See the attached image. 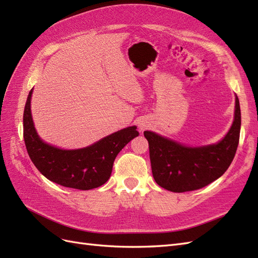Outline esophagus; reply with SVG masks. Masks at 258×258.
I'll return each instance as SVG.
<instances>
[{
	"label": "esophagus",
	"instance_id": "obj_1",
	"mask_svg": "<svg viewBox=\"0 0 258 258\" xmlns=\"http://www.w3.org/2000/svg\"><path fill=\"white\" fill-rule=\"evenodd\" d=\"M147 127V125L146 124H144V123H142L141 125H140V128H141V131H144L145 128Z\"/></svg>",
	"mask_w": 258,
	"mask_h": 258
}]
</instances>
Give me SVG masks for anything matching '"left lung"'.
Segmentation results:
<instances>
[{"mask_svg":"<svg viewBox=\"0 0 258 258\" xmlns=\"http://www.w3.org/2000/svg\"><path fill=\"white\" fill-rule=\"evenodd\" d=\"M241 110L235 98L232 126L223 140L215 145L192 148L183 146L153 132L145 131L149 144L151 171L158 185L174 193L207 186L220 177L232 162L240 140Z\"/></svg>","mask_w":258,"mask_h":258,"instance_id":"left-lung-1","label":"left lung"}]
</instances>
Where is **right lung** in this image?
<instances>
[{
    "label": "right lung",
    "instance_id": "add662e5",
    "mask_svg": "<svg viewBox=\"0 0 258 258\" xmlns=\"http://www.w3.org/2000/svg\"><path fill=\"white\" fill-rule=\"evenodd\" d=\"M24 110V141L36 168L48 180L65 187L87 190L103 185L109 180L117 154L125 145L138 136L136 126L121 130L89 147L63 150L43 143L34 127L30 99Z\"/></svg>",
    "mask_w": 258,
    "mask_h": 258
}]
</instances>
